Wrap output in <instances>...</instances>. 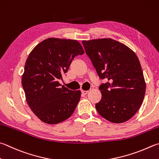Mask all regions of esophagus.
Returning a JSON list of instances; mask_svg holds the SVG:
<instances>
[{
	"label": "esophagus",
	"mask_w": 159,
	"mask_h": 159,
	"mask_svg": "<svg viewBox=\"0 0 159 159\" xmlns=\"http://www.w3.org/2000/svg\"><path fill=\"white\" fill-rule=\"evenodd\" d=\"M88 90H82V93L83 94H87L88 93Z\"/></svg>",
	"instance_id": "esophagus-1"
}]
</instances>
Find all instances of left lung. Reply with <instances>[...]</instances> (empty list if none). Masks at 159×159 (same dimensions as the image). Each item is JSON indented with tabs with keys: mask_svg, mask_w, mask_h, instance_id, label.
Wrapping results in <instances>:
<instances>
[{
	"mask_svg": "<svg viewBox=\"0 0 159 159\" xmlns=\"http://www.w3.org/2000/svg\"><path fill=\"white\" fill-rule=\"evenodd\" d=\"M88 56L101 79L102 99L96 103L101 116L112 123L131 119L142 105L146 83L139 60L127 46L111 38L83 40Z\"/></svg>",
	"mask_w": 159,
	"mask_h": 159,
	"instance_id": "8db88e82",
	"label": "left lung"
}]
</instances>
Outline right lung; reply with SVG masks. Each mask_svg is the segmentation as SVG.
Masks as SVG:
<instances>
[{
	"label": "right lung",
	"instance_id": "1",
	"mask_svg": "<svg viewBox=\"0 0 159 159\" xmlns=\"http://www.w3.org/2000/svg\"><path fill=\"white\" fill-rule=\"evenodd\" d=\"M84 53L77 40L54 37L43 40L31 51L22 75V86L30 108L42 122L56 125L73 114L81 92L61 86L58 80L74 57Z\"/></svg>",
	"mask_w": 159,
	"mask_h": 159
}]
</instances>
